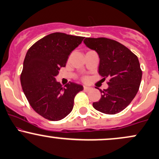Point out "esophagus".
Here are the masks:
<instances>
[{"label":"esophagus","mask_w":159,"mask_h":159,"mask_svg":"<svg viewBox=\"0 0 159 159\" xmlns=\"http://www.w3.org/2000/svg\"><path fill=\"white\" fill-rule=\"evenodd\" d=\"M91 87H87V86H84V91H90V90H91Z\"/></svg>","instance_id":"obj_1"}]
</instances>
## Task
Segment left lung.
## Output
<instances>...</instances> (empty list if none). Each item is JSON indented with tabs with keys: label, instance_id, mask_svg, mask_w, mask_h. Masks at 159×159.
I'll use <instances>...</instances> for the list:
<instances>
[{
	"label": "left lung",
	"instance_id": "8db88e82",
	"mask_svg": "<svg viewBox=\"0 0 159 159\" xmlns=\"http://www.w3.org/2000/svg\"><path fill=\"white\" fill-rule=\"evenodd\" d=\"M84 43L97 52L102 80L109 79L107 89L99 90L101 98L93 103V106L106 114L120 113L131 103L139 90L142 71L138 57L125 45L107 38H86Z\"/></svg>",
	"mask_w": 159,
	"mask_h": 159
}]
</instances>
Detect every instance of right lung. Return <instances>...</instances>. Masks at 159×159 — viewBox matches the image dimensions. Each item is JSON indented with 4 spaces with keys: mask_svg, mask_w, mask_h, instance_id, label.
I'll return each instance as SVG.
<instances>
[{
    "mask_svg": "<svg viewBox=\"0 0 159 159\" xmlns=\"http://www.w3.org/2000/svg\"><path fill=\"white\" fill-rule=\"evenodd\" d=\"M84 38L53 33L27 51L20 78L21 87L32 108L45 119L57 121L66 117L73 108L75 96L83 90V86L73 82L63 87L55 78Z\"/></svg>",
    "mask_w": 159,
    "mask_h": 159,
    "instance_id": "add662e5",
    "label": "right lung"
}]
</instances>
